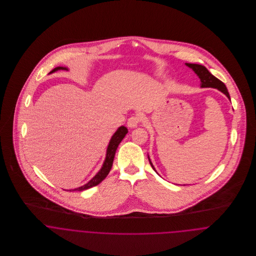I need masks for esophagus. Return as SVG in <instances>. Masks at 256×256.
<instances>
[{
  "mask_svg": "<svg viewBox=\"0 0 256 256\" xmlns=\"http://www.w3.org/2000/svg\"><path fill=\"white\" fill-rule=\"evenodd\" d=\"M141 122V118L137 115H134V116H131L128 121H127V125L128 127L130 128H134V127H137L139 125V123Z\"/></svg>",
  "mask_w": 256,
  "mask_h": 256,
  "instance_id": "esophagus-1",
  "label": "esophagus"
}]
</instances>
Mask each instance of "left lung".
I'll return each instance as SVG.
<instances>
[{"instance_id": "obj_1", "label": "left lung", "mask_w": 256, "mask_h": 256, "mask_svg": "<svg viewBox=\"0 0 256 256\" xmlns=\"http://www.w3.org/2000/svg\"><path fill=\"white\" fill-rule=\"evenodd\" d=\"M186 66H188L189 68H191L196 74L199 76L200 80H201V88H214L219 90L220 92H222V94H224L226 96V98L228 100H230L228 88H226L224 84L222 82H220L219 78H217L215 76H213L212 74L210 73L206 67L199 65V64H190V63H186ZM150 160V158H148ZM150 164L152 166V168H154V170L156 172L152 162L150 160Z\"/></svg>"}]
</instances>
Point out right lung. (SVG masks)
<instances>
[{
	"label": "right lung",
	"instance_id": "add662e5",
	"mask_svg": "<svg viewBox=\"0 0 256 256\" xmlns=\"http://www.w3.org/2000/svg\"><path fill=\"white\" fill-rule=\"evenodd\" d=\"M58 70H68L67 68L64 67H57L55 69H53L50 74L54 73ZM128 133V130L125 126H121L117 129V131L114 133V135L111 137L110 139V144L108 146V150H106V160L102 164V168H100V170L92 178V180H90L88 182L78 188L74 189V191H82L86 189H88L90 187L96 186L98 184L102 182L110 174V170L112 168V164H113V160H114V156H115V152L117 150V148L119 146V144L121 143V141L123 140V138L125 137V135ZM69 191H73V190H69Z\"/></svg>",
	"mask_w": 256,
	"mask_h": 256
}]
</instances>
